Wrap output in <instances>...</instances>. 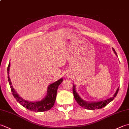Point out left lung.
Returning <instances> with one entry per match:
<instances>
[{
  "label": "left lung",
  "instance_id": "obj_1",
  "mask_svg": "<svg viewBox=\"0 0 129 129\" xmlns=\"http://www.w3.org/2000/svg\"><path fill=\"white\" fill-rule=\"evenodd\" d=\"M112 50L115 54V55L117 56V55L116 54V52L115 49H113V48H112ZM118 89H119V87L117 88L116 91L115 93L112 97L108 98V99L106 100L105 101H102L89 102L83 100L82 98L80 97V95L78 94V93L76 91V89H75V85L74 84H73V94H74V98L75 100H76L77 103L80 106L84 107L85 109L90 110L100 109V108H102L103 107H104L105 106H106L108 105L110 102H111L112 101H113V100L114 99L115 97L116 96L118 91Z\"/></svg>",
  "mask_w": 129,
  "mask_h": 129
}]
</instances>
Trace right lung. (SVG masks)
I'll return each instance as SVG.
<instances>
[{"label": "right lung", "mask_w": 129, "mask_h": 129, "mask_svg": "<svg viewBox=\"0 0 129 129\" xmlns=\"http://www.w3.org/2000/svg\"><path fill=\"white\" fill-rule=\"evenodd\" d=\"M10 65H11V62H9L8 67L7 68L8 76V79L12 94L17 101V102H18L23 106L26 108L27 109L31 111H33L35 112H44L51 109L54 106L55 100H56L58 87L63 81L62 78H61V79L54 82L48 86L46 95L41 101L36 102L28 101L24 100L21 97H20L12 85L11 79L9 77Z\"/></svg>", "instance_id": "obj_1"}]
</instances>
